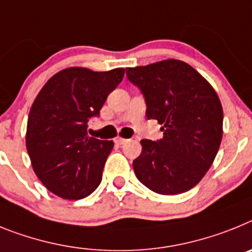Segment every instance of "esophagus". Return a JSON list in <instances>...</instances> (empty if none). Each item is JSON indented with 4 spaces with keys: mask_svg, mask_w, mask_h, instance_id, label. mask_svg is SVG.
<instances>
[{
    "mask_svg": "<svg viewBox=\"0 0 252 252\" xmlns=\"http://www.w3.org/2000/svg\"><path fill=\"white\" fill-rule=\"evenodd\" d=\"M126 142H128V139L123 138V137H117V138H115V143L120 144V146H122V144H124V143H126Z\"/></svg>",
    "mask_w": 252,
    "mask_h": 252,
    "instance_id": "1",
    "label": "esophagus"
}]
</instances>
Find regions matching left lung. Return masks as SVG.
Wrapping results in <instances>:
<instances>
[{
	"label": "left lung",
	"mask_w": 252,
	"mask_h": 252,
	"mask_svg": "<svg viewBox=\"0 0 252 252\" xmlns=\"http://www.w3.org/2000/svg\"><path fill=\"white\" fill-rule=\"evenodd\" d=\"M126 76L143 93L147 118L163 132L157 142L141 141L135 176L162 195L188 191L204 178L222 141L223 109L216 90L179 60L129 67Z\"/></svg>",
	"instance_id": "obj_1"
}]
</instances>
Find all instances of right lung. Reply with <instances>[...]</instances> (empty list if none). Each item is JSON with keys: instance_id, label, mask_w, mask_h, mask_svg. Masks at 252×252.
Instances as JSON below:
<instances>
[{"instance_id": "right-lung-1", "label": "right lung", "mask_w": 252, "mask_h": 252, "mask_svg": "<svg viewBox=\"0 0 252 252\" xmlns=\"http://www.w3.org/2000/svg\"><path fill=\"white\" fill-rule=\"evenodd\" d=\"M124 68L95 72L69 67L57 72L35 97L26 126V150L32 170L50 192L68 200L86 198L100 185L113 141L87 134L117 89Z\"/></svg>"}]
</instances>
